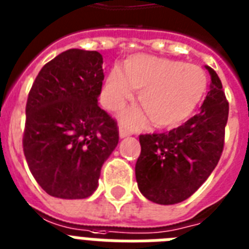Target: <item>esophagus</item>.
I'll list each match as a JSON object with an SVG mask.
<instances>
[{
	"label": "esophagus",
	"mask_w": 249,
	"mask_h": 249,
	"mask_svg": "<svg viewBox=\"0 0 249 249\" xmlns=\"http://www.w3.org/2000/svg\"><path fill=\"white\" fill-rule=\"evenodd\" d=\"M119 135H120V138H125V137L130 135V131L123 128V126H120V129H119Z\"/></svg>",
	"instance_id": "esophagus-1"
}]
</instances>
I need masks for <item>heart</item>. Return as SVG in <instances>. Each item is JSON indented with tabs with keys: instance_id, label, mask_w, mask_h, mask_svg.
I'll return each mask as SVG.
<instances>
[{
	"instance_id": "heart-1",
	"label": "heart",
	"mask_w": 249,
	"mask_h": 249,
	"mask_svg": "<svg viewBox=\"0 0 249 249\" xmlns=\"http://www.w3.org/2000/svg\"><path fill=\"white\" fill-rule=\"evenodd\" d=\"M206 74L199 66L178 60L134 54L124 64L111 69L106 78L102 100L107 108L116 110L139 90V104L153 125L171 128L187 120L206 92ZM123 120L138 128L145 116L138 108H129Z\"/></svg>"
}]
</instances>
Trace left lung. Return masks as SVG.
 Instances as JSON below:
<instances>
[{
  "mask_svg": "<svg viewBox=\"0 0 249 249\" xmlns=\"http://www.w3.org/2000/svg\"><path fill=\"white\" fill-rule=\"evenodd\" d=\"M206 69L211 89L199 112L169 133L139 135L137 183L141 193L159 205H175L191 197L223 153L229 104L216 71Z\"/></svg>",
  "mask_w": 249,
  "mask_h": 249,
  "instance_id": "obj_1",
  "label": "left lung"
}]
</instances>
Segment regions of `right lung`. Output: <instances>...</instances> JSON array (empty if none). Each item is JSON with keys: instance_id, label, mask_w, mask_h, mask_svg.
Listing matches in <instances>:
<instances>
[{"instance_id": "1", "label": "right lung", "mask_w": 249, "mask_h": 249, "mask_svg": "<svg viewBox=\"0 0 249 249\" xmlns=\"http://www.w3.org/2000/svg\"><path fill=\"white\" fill-rule=\"evenodd\" d=\"M102 64L100 52L68 50L40 69L29 92L24 155L34 179L52 197L92 196L119 143L116 121L98 106Z\"/></svg>"}]
</instances>
